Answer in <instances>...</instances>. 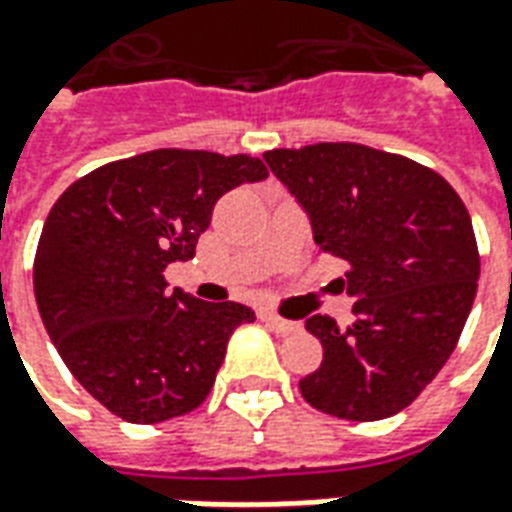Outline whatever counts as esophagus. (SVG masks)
<instances>
[{"instance_id":"obj_1","label":"esophagus","mask_w":512,"mask_h":512,"mask_svg":"<svg viewBox=\"0 0 512 512\" xmlns=\"http://www.w3.org/2000/svg\"><path fill=\"white\" fill-rule=\"evenodd\" d=\"M263 321H266L268 326L279 334V337H288V334L301 332V323L285 321V318H279V315H274V312H263Z\"/></svg>"}]
</instances>
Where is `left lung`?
<instances>
[{
  "mask_svg": "<svg viewBox=\"0 0 512 512\" xmlns=\"http://www.w3.org/2000/svg\"><path fill=\"white\" fill-rule=\"evenodd\" d=\"M312 219L315 244L343 260L354 321L312 315L321 367L304 400L354 422L411 406L458 345L477 293L480 252L466 205L436 169L359 142L263 153Z\"/></svg>",
  "mask_w": 512,
  "mask_h": 512,
  "instance_id": "obj_1",
  "label": "left lung"
}]
</instances>
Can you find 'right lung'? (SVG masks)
<instances>
[{
  "label": "right lung",
  "instance_id": "right-lung-1",
  "mask_svg": "<svg viewBox=\"0 0 512 512\" xmlns=\"http://www.w3.org/2000/svg\"><path fill=\"white\" fill-rule=\"evenodd\" d=\"M268 178L249 153L158 147L73 180L35 252V299L73 378L115 417L153 425L211 392L230 334L255 312L167 290L164 268L191 260L216 200Z\"/></svg>",
  "mask_w": 512,
  "mask_h": 512
}]
</instances>
